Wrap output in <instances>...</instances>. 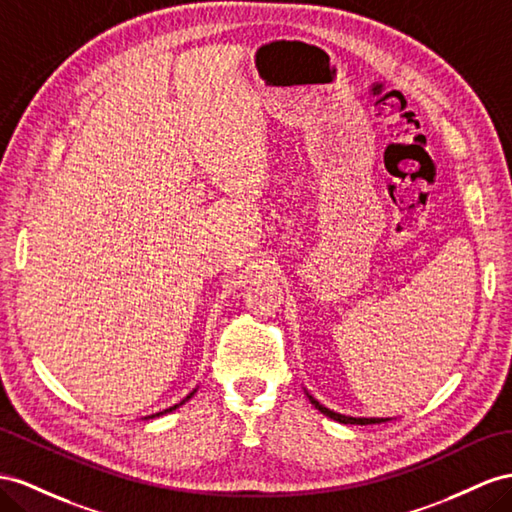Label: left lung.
I'll list each match as a JSON object with an SVG mask.
<instances>
[{
  "instance_id": "obj_1",
  "label": "left lung",
  "mask_w": 512,
  "mask_h": 512,
  "mask_svg": "<svg viewBox=\"0 0 512 512\" xmlns=\"http://www.w3.org/2000/svg\"><path fill=\"white\" fill-rule=\"evenodd\" d=\"M307 398L311 400V404L316 406V409L320 411V413H324L326 417H331V419H335V422H339V424H357V426H368V424H383V422H387L389 417H350V415H342V413H335V411H331V409H326V406H322L316 398L313 396H309L307 393Z\"/></svg>"
}]
</instances>
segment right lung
<instances>
[{"label":"right lung","mask_w":512,"mask_h":512,"mask_svg":"<svg viewBox=\"0 0 512 512\" xmlns=\"http://www.w3.org/2000/svg\"><path fill=\"white\" fill-rule=\"evenodd\" d=\"M196 391V389H194ZM194 391L190 393V396H186V398H183L179 404H175V406H170V409H166V411H162V413H155V415H149V417H160V415H164V413H170V411H175V409H179V406L183 404V402H188L192 396H194Z\"/></svg>","instance_id":"add662e5"}]
</instances>
